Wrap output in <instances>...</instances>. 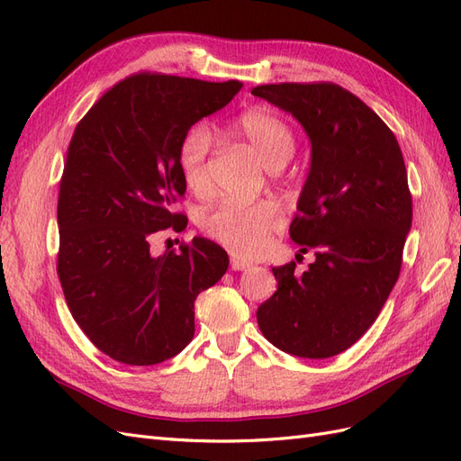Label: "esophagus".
Masks as SVG:
<instances>
[{
    "instance_id": "34e87169",
    "label": "esophagus",
    "mask_w": 461,
    "mask_h": 461,
    "mask_svg": "<svg viewBox=\"0 0 461 461\" xmlns=\"http://www.w3.org/2000/svg\"><path fill=\"white\" fill-rule=\"evenodd\" d=\"M230 267H232V271H246V269L252 267V263H249L248 259L239 258V256H232L230 258Z\"/></svg>"
}]
</instances>
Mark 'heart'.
Segmentation results:
<instances>
[{"label": "heart", "mask_w": 461, "mask_h": 461, "mask_svg": "<svg viewBox=\"0 0 461 461\" xmlns=\"http://www.w3.org/2000/svg\"><path fill=\"white\" fill-rule=\"evenodd\" d=\"M232 136L252 149L267 169H281L296 149V138L288 124L267 107H249L230 124ZM212 148V134L205 127H194L180 144L178 161L186 186L203 196L209 192L205 161ZM281 225V209L275 202L234 203L215 207L202 219V230L213 242L232 254L252 258L267 248L269 234Z\"/></svg>", "instance_id": "b5f03b06"}]
</instances>
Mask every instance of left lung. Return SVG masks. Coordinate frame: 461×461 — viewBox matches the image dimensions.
Here are the masks:
<instances>
[{
	"label": "left lung",
	"mask_w": 461,
	"mask_h": 461,
	"mask_svg": "<svg viewBox=\"0 0 461 461\" xmlns=\"http://www.w3.org/2000/svg\"><path fill=\"white\" fill-rule=\"evenodd\" d=\"M252 94L290 113L310 138L290 239L302 254L315 252L302 275L294 261L273 267L276 292L258 308V325L286 354L337 356L364 337L398 281L411 229L402 149L371 107L332 82L263 85Z\"/></svg>",
	"instance_id": "8db88e82"
}]
</instances>
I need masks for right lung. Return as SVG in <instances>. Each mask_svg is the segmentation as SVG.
Listing matches in <instances>:
<instances>
[{
    "instance_id": "add662e5",
    "label": "right lung",
    "mask_w": 461,
    "mask_h": 461,
    "mask_svg": "<svg viewBox=\"0 0 461 461\" xmlns=\"http://www.w3.org/2000/svg\"><path fill=\"white\" fill-rule=\"evenodd\" d=\"M242 82L140 73L107 90L77 124L59 185L58 275L68 310L105 356L156 366L194 337V302L227 273L219 244L192 239L151 256L158 230L180 232L186 183L178 151L192 124Z\"/></svg>"
}]
</instances>
